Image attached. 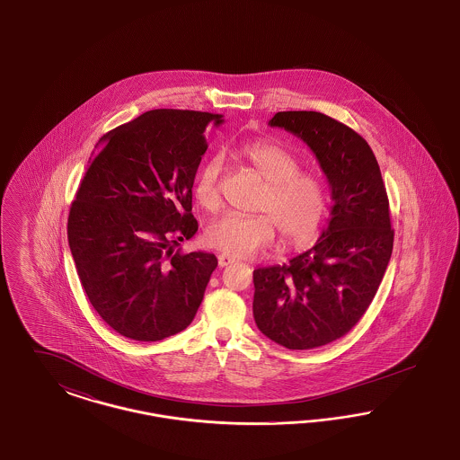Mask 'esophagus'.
I'll list each match as a JSON object with an SVG mask.
<instances>
[{"instance_id": "esophagus-1", "label": "esophagus", "mask_w": 460, "mask_h": 460, "mask_svg": "<svg viewBox=\"0 0 460 460\" xmlns=\"http://www.w3.org/2000/svg\"><path fill=\"white\" fill-rule=\"evenodd\" d=\"M234 262H235V259H234V257H230V255H218V266H220V268H225V266H228V264H234Z\"/></svg>"}]
</instances>
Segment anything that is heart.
Listing matches in <instances>:
<instances>
[{"instance_id":"b5f03b06","label":"heart","mask_w":460,"mask_h":460,"mask_svg":"<svg viewBox=\"0 0 460 460\" xmlns=\"http://www.w3.org/2000/svg\"><path fill=\"white\" fill-rule=\"evenodd\" d=\"M240 155L266 181L257 209L264 213H225L206 228L209 247L230 257H247L271 243L276 228L283 243L302 247L317 237L327 213V190L314 172L300 171V160L272 141H254L240 148ZM223 162L211 156L194 177L192 194L206 211L222 203Z\"/></svg>"}]
</instances>
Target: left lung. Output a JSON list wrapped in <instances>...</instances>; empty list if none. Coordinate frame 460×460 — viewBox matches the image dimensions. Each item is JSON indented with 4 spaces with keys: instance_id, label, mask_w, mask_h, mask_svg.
Here are the masks:
<instances>
[{
    "instance_id": "obj_1",
    "label": "left lung",
    "mask_w": 460,
    "mask_h": 460,
    "mask_svg": "<svg viewBox=\"0 0 460 460\" xmlns=\"http://www.w3.org/2000/svg\"><path fill=\"white\" fill-rule=\"evenodd\" d=\"M270 126L304 139L334 201L317 243L288 264L254 271L259 331L288 349H312L348 334L363 317L391 261L394 230L385 184L363 137L323 112H278Z\"/></svg>"
}]
</instances>
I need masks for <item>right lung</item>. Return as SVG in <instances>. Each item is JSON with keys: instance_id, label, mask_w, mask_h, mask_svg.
Here are the masks:
<instances>
[{"instance_id": "1", "label": "right lung", "mask_w": 460, "mask_h": 460, "mask_svg": "<svg viewBox=\"0 0 460 460\" xmlns=\"http://www.w3.org/2000/svg\"><path fill=\"white\" fill-rule=\"evenodd\" d=\"M223 116L155 109L109 131L71 203L68 242L103 323L135 341L184 331L203 302L215 254H182L194 237L192 184L206 128Z\"/></svg>"}]
</instances>
